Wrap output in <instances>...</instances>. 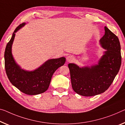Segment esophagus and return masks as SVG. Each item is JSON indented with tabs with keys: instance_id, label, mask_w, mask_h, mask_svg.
I'll return each mask as SVG.
<instances>
[{
	"instance_id": "esophagus-1",
	"label": "esophagus",
	"mask_w": 125,
	"mask_h": 125,
	"mask_svg": "<svg viewBox=\"0 0 125 125\" xmlns=\"http://www.w3.org/2000/svg\"><path fill=\"white\" fill-rule=\"evenodd\" d=\"M67 61L69 62H72L73 61H74L75 60V57L74 56H72V55H70V56H68L67 57Z\"/></svg>"
}]
</instances>
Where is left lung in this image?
<instances>
[{"label": "left lung", "instance_id": "8db88e82", "mask_svg": "<svg viewBox=\"0 0 125 125\" xmlns=\"http://www.w3.org/2000/svg\"><path fill=\"white\" fill-rule=\"evenodd\" d=\"M104 31L101 43L107 51L98 64L83 68L74 64H68L72 88L78 94L91 97L103 93L112 83L120 70L121 54L118 38L106 26Z\"/></svg>", "mask_w": 125, "mask_h": 125}]
</instances>
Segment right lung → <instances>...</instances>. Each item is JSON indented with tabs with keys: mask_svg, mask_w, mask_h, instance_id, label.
Returning <instances> with one entry per match:
<instances>
[{
	"mask_svg": "<svg viewBox=\"0 0 125 125\" xmlns=\"http://www.w3.org/2000/svg\"><path fill=\"white\" fill-rule=\"evenodd\" d=\"M17 27L12 37L6 46L4 52L5 69L9 81L21 92L28 95H36L46 91L50 83L52 76L59 67L64 65L66 59L64 57L51 59L33 72H27L21 69L13 59L11 55V45L15 33L24 25Z\"/></svg>",
	"mask_w": 125,
	"mask_h": 125,
	"instance_id": "obj_1",
	"label": "right lung"
}]
</instances>
